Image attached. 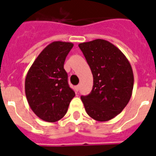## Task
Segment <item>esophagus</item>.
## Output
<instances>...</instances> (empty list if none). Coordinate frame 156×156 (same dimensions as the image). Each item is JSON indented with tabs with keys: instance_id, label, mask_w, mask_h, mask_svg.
<instances>
[{
	"instance_id": "esophagus-1",
	"label": "esophagus",
	"mask_w": 156,
	"mask_h": 156,
	"mask_svg": "<svg viewBox=\"0 0 156 156\" xmlns=\"http://www.w3.org/2000/svg\"><path fill=\"white\" fill-rule=\"evenodd\" d=\"M79 89H80V85H78V86H75V90H76L77 92H78V90H79Z\"/></svg>"
}]
</instances>
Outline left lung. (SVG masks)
<instances>
[{
    "mask_svg": "<svg viewBox=\"0 0 156 156\" xmlns=\"http://www.w3.org/2000/svg\"><path fill=\"white\" fill-rule=\"evenodd\" d=\"M93 76L91 93L82 96L86 112L99 122L111 120L129 103L133 88L131 65L121 50L103 39L80 43Z\"/></svg>",
    "mask_w": 156,
    "mask_h": 156,
    "instance_id": "1",
    "label": "left lung"
}]
</instances>
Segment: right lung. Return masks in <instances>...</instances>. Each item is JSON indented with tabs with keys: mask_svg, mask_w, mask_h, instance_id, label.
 Listing matches in <instances>:
<instances>
[{
	"mask_svg": "<svg viewBox=\"0 0 156 156\" xmlns=\"http://www.w3.org/2000/svg\"><path fill=\"white\" fill-rule=\"evenodd\" d=\"M73 43L53 41L38 55L28 70L25 93L31 110L41 119L55 122L66 115L75 93L63 68Z\"/></svg>",
	"mask_w": 156,
	"mask_h": 156,
	"instance_id": "1",
	"label": "right lung"
}]
</instances>
